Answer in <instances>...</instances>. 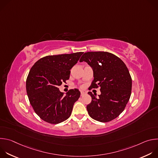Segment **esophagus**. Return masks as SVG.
I'll return each instance as SVG.
<instances>
[{"label":"esophagus","instance_id":"1","mask_svg":"<svg viewBox=\"0 0 158 158\" xmlns=\"http://www.w3.org/2000/svg\"><path fill=\"white\" fill-rule=\"evenodd\" d=\"M85 93H84V92H81V96H83L84 95H85Z\"/></svg>","mask_w":158,"mask_h":158}]
</instances>
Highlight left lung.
I'll return each instance as SVG.
<instances>
[{
  "instance_id": "obj_1",
  "label": "left lung",
  "mask_w": 158,
  "mask_h": 158,
  "mask_svg": "<svg viewBox=\"0 0 158 158\" xmlns=\"http://www.w3.org/2000/svg\"><path fill=\"white\" fill-rule=\"evenodd\" d=\"M86 62L93 69L94 80L91 89L100 87L101 95L92 98L87 106L89 115L102 123L109 122L118 117L127 104L132 89V79L124 62L107 52H87L80 60Z\"/></svg>"
}]
</instances>
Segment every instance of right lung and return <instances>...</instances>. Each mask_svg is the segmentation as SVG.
I'll list each match as a JSON object with an SVG mask.
<instances>
[{"instance_id":"obj_1","label":"right lung","mask_w":158,"mask_h":158,"mask_svg":"<svg viewBox=\"0 0 158 158\" xmlns=\"http://www.w3.org/2000/svg\"><path fill=\"white\" fill-rule=\"evenodd\" d=\"M83 53L48 56L31 67L26 80V91L35 112L43 121L56 124L71 115L81 93L74 89L64 95L58 86L69 79L70 70Z\"/></svg>"}]
</instances>
